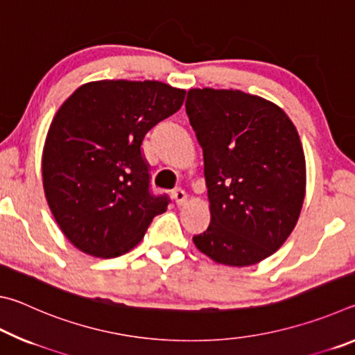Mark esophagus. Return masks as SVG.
<instances>
[{"label": "esophagus", "mask_w": 355, "mask_h": 355, "mask_svg": "<svg viewBox=\"0 0 355 355\" xmlns=\"http://www.w3.org/2000/svg\"><path fill=\"white\" fill-rule=\"evenodd\" d=\"M172 196H173V199H175V203L178 207H182L183 203L188 200V196H186V192L183 189H180V188L173 191Z\"/></svg>", "instance_id": "obj_1"}]
</instances>
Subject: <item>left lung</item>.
I'll use <instances>...</instances> for the list:
<instances>
[{
    "mask_svg": "<svg viewBox=\"0 0 355 355\" xmlns=\"http://www.w3.org/2000/svg\"><path fill=\"white\" fill-rule=\"evenodd\" d=\"M184 106L203 150L211 213L192 241L225 266L260 263L286 241L302 209L297 130L272 101L233 89H191Z\"/></svg>",
    "mask_w": 355,
    "mask_h": 355,
    "instance_id": "obj_1",
    "label": "left lung"
}]
</instances>
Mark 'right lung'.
<instances>
[{
    "label": "right lung",
    "mask_w": 355,
    "mask_h": 355,
    "mask_svg": "<svg viewBox=\"0 0 355 355\" xmlns=\"http://www.w3.org/2000/svg\"><path fill=\"white\" fill-rule=\"evenodd\" d=\"M186 91L159 81L83 84L48 130L42 178L65 238L92 257L114 258L141 243L167 196L150 194L142 141L175 114Z\"/></svg>",
    "instance_id": "add662e5"
}]
</instances>
